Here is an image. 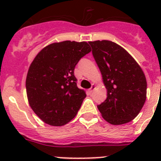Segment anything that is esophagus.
Returning a JSON list of instances; mask_svg holds the SVG:
<instances>
[{
	"instance_id": "1",
	"label": "esophagus",
	"mask_w": 161,
	"mask_h": 161,
	"mask_svg": "<svg viewBox=\"0 0 161 161\" xmlns=\"http://www.w3.org/2000/svg\"><path fill=\"white\" fill-rule=\"evenodd\" d=\"M95 88H96V85H95V84H94V83H92V86H91V88L90 89V90H88V92H90V93H92V91H93V90H94V89H95Z\"/></svg>"
}]
</instances>
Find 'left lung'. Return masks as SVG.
I'll return each instance as SVG.
<instances>
[{"mask_svg": "<svg viewBox=\"0 0 161 161\" xmlns=\"http://www.w3.org/2000/svg\"><path fill=\"white\" fill-rule=\"evenodd\" d=\"M92 55L108 91L104 102L98 105L106 121L113 125L134 119L147 99V79L130 53L110 40L90 41Z\"/></svg>", "mask_w": 161, "mask_h": 161, "instance_id": "1", "label": "left lung"}]
</instances>
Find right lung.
<instances>
[{
  "mask_svg": "<svg viewBox=\"0 0 161 161\" xmlns=\"http://www.w3.org/2000/svg\"><path fill=\"white\" fill-rule=\"evenodd\" d=\"M90 51L87 42L65 40L43 47L31 63L25 81L27 98L44 123L62 126L76 116L86 94L76 85L75 67Z\"/></svg>",
  "mask_w": 161,
  "mask_h": 161,
  "instance_id": "1",
  "label": "right lung"
}]
</instances>
